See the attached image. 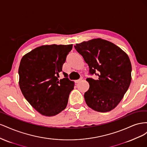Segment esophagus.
I'll use <instances>...</instances> for the list:
<instances>
[{
	"mask_svg": "<svg viewBox=\"0 0 147 147\" xmlns=\"http://www.w3.org/2000/svg\"><path fill=\"white\" fill-rule=\"evenodd\" d=\"M82 78L77 80H75V83H80V82L82 81Z\"/></svg>",
	"mask_w": 147,
	"mask_h": 147,
	"instance_id": "34e87169",
	"label": "esophagus"
}]
</instances>
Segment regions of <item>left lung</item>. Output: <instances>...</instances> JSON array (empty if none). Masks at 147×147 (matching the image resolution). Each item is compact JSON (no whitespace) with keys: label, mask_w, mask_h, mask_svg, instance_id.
Returning <instances> with one entry per match:
<instances>
[{"label":"left lung","mask_w":147,"mask_h":147,"mask_svg":"<svg viewBox=\"0 0 147 147\" xmlns=\"http://www.w3.org/2000/svg\"><path fill=\"white\" fill-rule=\"evenodd\" d=\"M74 47L91 74L99 72L97 80L86 79L90 84L84 95L87 105L99 112L114 109L131 82L132 66L128 55L115 44L100 38L76 43Z\"/></svg>","instance_id":"8db88e82"}]
</instances>
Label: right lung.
<instances>
[{
    "label": "right lung",
    "mask_w": 147,
    "mask_h": 147,
    "mask_svg": "<svg viewBox=\"0 0 147 147\" xmlns=\"http://www.w3.org/2000/svg\"><path fill=\"white\" fill-rule=\"evenodd\" d=\"M73 45H46L35 48L22 57L19 85L26 99L38 113L53 117L64 110L74 82L58 80L67 55Z\"/></svg>",
    "instance_id": "add662e5"
}]
</instances>
